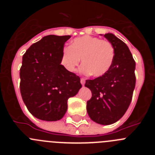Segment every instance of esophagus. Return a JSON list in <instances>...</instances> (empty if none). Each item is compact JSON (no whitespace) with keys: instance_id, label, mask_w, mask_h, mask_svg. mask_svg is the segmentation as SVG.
<instances>
[{"instance_id":"34e87169","label":"esophagus","mask_w":155,"mask_h":155,"mask_svg":"<svg viewBox=\"0 0 155 155\" xmlns=\"http://www.w3.org/2000/svg\"><path fill=\"white\" fill-rule=\"evenodd\" d=\"M81 84L82 85H84V84H85V79L84 78L81 79Z\"/></svg>"}]
</instances>
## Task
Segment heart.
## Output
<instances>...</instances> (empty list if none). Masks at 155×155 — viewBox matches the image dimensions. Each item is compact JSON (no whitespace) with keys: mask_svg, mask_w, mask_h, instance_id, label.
I'll return each instance as SVG.
<instances>
[{"mask_svg":"<svg viewBox=\"0 0 155 155\" xmlns=\"http://www.w3.org/2000/svg\"><path fill=\"white\" fill-rule=\"evenodd\" d=\"M114 56V47L110 42L84 35L71 41L69 47L63 50L61 64L68 72L73 73L81 59L82 73L101 77L110 69Z\"/></svg>","mask_w":155,"mask_h":155,"instance_id":"1","label":"heart"}]
</instances>
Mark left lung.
<instances>
[{"instance_id": "obj_1", "label": "left lung", "mask_w": 155, "mask_h": 155, "mask_svg": "<svg viewBox=\"0 0 155 155\" xmlns=\"http://www.w3.org/2000/svg\"><path fill=\"white\" fill-rule=\"evenodd\" d=\"M113 44L114 60L103 76L86 80L84 86L92 96L87 102V112L91 120L102 125H110L123 117L130 104L136 77L134 61L128 46L112 33L104 35Z\"/></svg>"}]
</instances>
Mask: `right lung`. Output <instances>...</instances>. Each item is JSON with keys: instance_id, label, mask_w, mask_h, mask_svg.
<instances>
[{"instance_id": "right-lung-1", "label": "right lung", "mask_w": 155, "mask_h": 155, "mask_svg": "<svg viewBox=\"0 0 155 155\" xmlns=\"http://www.w3.org/2000/svg\"><path fill=\"white\" fill-rule=\"evenodd\" d=\"M71 35H50L31 45L22 57L20 91L32 116L57 121L68 109V100L82 87L80 78L61 64L64 46Z\"/></svg>"}]
</instances>
